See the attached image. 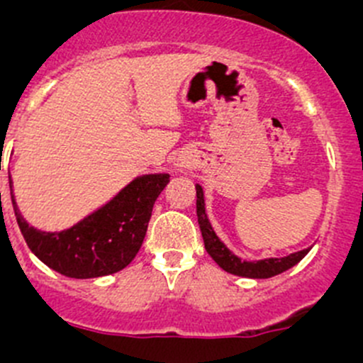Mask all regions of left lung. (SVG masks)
<instances>
[{
  "label": "left lung",
  "instance_id": "1",
  "mask_svg": "<svg viewBox=\"0 0 363 363\" xmlns=\"http://www.w3.org/2000/svg\"><path fill=\"white\" fill-rule=\"evenodd\" d=\"M196 189V216H199L200 232H202L205 250H207L211 258L221 267L225 272L233 274L239 277H250V279H269V277L277 276V274L286 272L288 269L295 267L311 247L302 251L291 252V255L283 256V258H265V259H242L226 247V244L216 235L214 228H212L211 221H208L207 211H205V196L203 189L200 184H195Z\"/></svg>",
  "mask_w": 363,
  "mask_h": 363
}]
</instances>
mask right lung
<instances>
[{
    "label": "right lung",
    "mask_w": 363,
    "mask_h": 363,
    "mask_svg": "<svg viewBox=\"0 0 363 363\" xmlns=\"http://www.w3.org/2000/svg\"><path fill=\"white\" fill-rule=\"evenodd\" d=\"M9 182L17 225L33 255L63 276L94 279L119 272L137 256L152 207L170 175H138L107 203L61 232H43L29 225L17 207L12 175Z\"/></svg>",
    "instance_id": "right-lung-1"
}]
</instances>
